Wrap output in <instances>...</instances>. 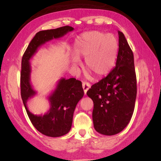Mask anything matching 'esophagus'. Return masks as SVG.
I'll return each mask as SVG.
<instances>
[{
    "label": "esophagus",
    "instance_id": "obj_1",
    "mask_svg": "<svg viewBox=\"0 0 161 161\" xmlns=\"http://www.w3.org/2000/svg\"><path fill=\"white\" fill-rule=\"evenodd\" d=\"M90 84L89 82H86V81H83L82 83V87H83V89H84V94H86V92L88 91V89L90 88Z\"/></svg>",
    "mask_w": 161,
    "mask_h": 161
}]
</instances>
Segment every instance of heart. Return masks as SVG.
<instances>
[{
  "mask_svg": "<svg viewBox=\"0 0 161 161\" xmlns=\"http://www.w3.org/2000/svg\"><path fill=\"white\" fill-rule=\"evenodd\" d=\"M118 49V41L114 35L99 31L85 32L75 40L74 52L76 57H73L72 62L77 65L80 62L78 58H86V69L95 77H102L113 69Z\"/></svg>",
  "mask_w": 161,
  "mask_h": 161,
  "instance_id": "b5f03b06",
  "label": "heart"
}]
</instances>
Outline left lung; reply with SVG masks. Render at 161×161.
I'll use <instances>...</instances> for the list:
<instances>
[{"instance_id":"obj_1","label":"left lung","mask_w":161,"mask_h":161,"mask_svg":"<svg viewBox=\"0 0 161 161\" xmlns=\"http://www.w3.org/2000/svg\"><path fill=\"white\" fill-rule=\"evenodd\" d=\"M136 93L133 54L124 33L119 31L115 67L86 92L94 102L92 119L95 130L107 136L121 132L132 117Z\"/></svg>"}]
</instances>
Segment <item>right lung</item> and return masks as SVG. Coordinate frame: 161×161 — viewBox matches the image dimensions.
<instances>
[{"instance_id": "1", "label": "right lung", "mask_w": 161, "mask_h": 161, "mask_svg": "<svg viewBox=\"0 0 161 161\" xmlns=\"http://www.w3.org/2000/svg\"><path fill=\"white\" fill-rule=\"evenodd\" d=\"M73 30L72 27L67 25L37 32L22 58L20 93L26 112L35 129L42 134L50 137H59L69 131L75 107L84 96L82 84L81 81L75 78L62 79L55 90L49 97L51 107L48 112L43 116L34 115L30 112L26 106L27 101L35 94L30 82L31 69L29 59L36 53L40 45L54 38L56 39L64 36Z\"/></svg>"}]
</instances>
